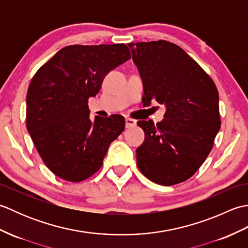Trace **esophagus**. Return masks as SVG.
Returning <instances> with one entry per match:
<instances>
[{
    "mask_svg": "<svg viewBox=\"0 0 248 248\" xmlns=\"http://www.w3.org/2000/svg\"><path fill=\"white\" fill-rule=\"evenodd\" d=\"M136 125V121L132 118H125V128H132Z\"/></svg>",
    "mask_w": 248,
    "mask_h": 248,
    "instance_id": "34e87169",
    "label": "esophagus"
}]
</instances>
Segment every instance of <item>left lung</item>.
<instances>
[{
	"label": "left lung",
	"mask_w": 248,
	"mask_h": 248,
	"mask_svg": "<svg viewBox=\"0 0 248 248\" xmlns=\"http://www.w3.org/2000/svg\"><path fill=\"white\" fill-rule=\"evenodd\" d=\"M149 107L164 104V119L139 120L145 140L136 157L152 182L173 186L191 178L211 151L220 128L218 92L212 78L180 46L166 40L128 44Z\"/></svg>",
	"instance_id": "8db88e82"
}]
</instances>
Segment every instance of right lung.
Returning a JSON list of instances; mask_svg holds the SVG:
<instances>
[{"mask_svg": "<svg viewBox=\"0 0 248 248\" xmlns=\"http://www.w3.org/2000/svg\"><path fill=\"white\" fill-rule=\"evenodd\" d=\"M131 59L124 44L68 46L41 66L26 94V128L41 159L64 180L80 182L103 164L124 130L120 115L89 118L88 99L104 77Z\"/></svg>", "mask_w": 248, "mask_h": 248, "instance_id": "obj_1", "label": "right lung"}]
</instances>
